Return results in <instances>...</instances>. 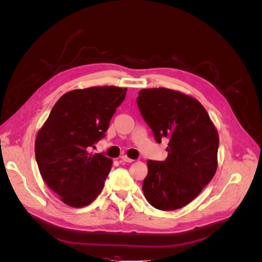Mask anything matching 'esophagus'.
Listing matches in <instances>:
<instances>
[{
  "label": "esophagus",
  "instance_id": "esophagus-1",
  "mask_svg": "<svg viewBox=\"0 0 262 262\" xmlns=\"http://www.w3.org/2000/svg\"><path fill=\"white\" fill-rule=\"evenodd\" d=\"M120 158H121V161H123V162H125V163H132V162H133L132 158L128 157L126 155H122Z\"/></svg>",
  "mask_w": 262,
  "mask_h": 262
}]
</instances>
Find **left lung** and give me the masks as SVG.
<instances>
[{"label":"left lung","instance_id":"obj_1","mask_svg":"<svg viewBox=\"0 0 262 262\" xmlns=\"http://www.w3.org/2000/svg\"><path fill=\"white\" fill-rule=\"evenodd\" d=\"M142 117L157 143L169 138L163 162L147 161L143 181L152 207L173 211L185 207L212 180L217 168L219 133L199 100L169 89H147L137 98Z\"/></svg>","mask_w":262,"mask_h":262}]
</instances>
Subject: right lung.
Listing matches in <instances>:
<instances>
[{
    "label": "right lung",
    "mask_w": 262,
    "mask_h": 262,
    "mask_svg": "<svg viewBox=\"0 0 262 262\" xmlns=\"http://www.w3.org/2000/svg\"><path fill=\"white\" fill-rule=\"evenodd\" d=\"M126 89L95 86L66 93L55 102L35 142L45 182L73 208L92 203L104 188L113 161L91 147L105 137Z\"/></svg>",
    "instance_id": "1"
}]
</instances>
